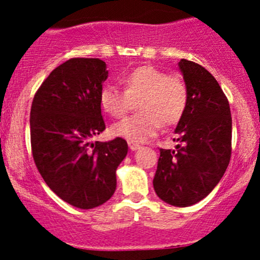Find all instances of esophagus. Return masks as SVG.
Here are the masks:
<instances>
[{
	"label": "esophagus",
	"instance_id": "1",
	"mask_svg": "<svg viewBox=\"0 0 260 260\" xmlns=\"http://www.w3.org/2000/svg\"><path fill=\"white\" fill-rule=\"evenodd\" d=\"M128 146H129V148L132 149V151H136V149L141 148V145H138V143L136 142H128Z\"/></svg>",
	"mask_w": 260,
	"mask_h": 260
}]
</instances>
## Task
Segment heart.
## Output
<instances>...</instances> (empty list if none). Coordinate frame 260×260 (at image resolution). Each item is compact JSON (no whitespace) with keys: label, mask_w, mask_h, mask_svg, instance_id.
I'll return each mask as SVG.
<instances>
[{"label":"heart","mask_w":260,"mask_h":260,"mask_svg":"<svg viewBox=\"0 0 260 260\" xmlns=\"http://www.w3.org/2000/svg\"><path fill=\"white\" fill-rule=\"evenodd\" d=\"M123 90L107 85L101 91V106L114 118L127 114L137 103L138 114L124 118L111 128L112 135L128 142H145L162 124L170 127L182 118L188 103V90L179 75H169L152 65H142L120 79Z\"/></svg>","instance_id":"heart-1"}]
</instances>
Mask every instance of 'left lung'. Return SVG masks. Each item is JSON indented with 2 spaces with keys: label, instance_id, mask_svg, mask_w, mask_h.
Here are the masks:
<instances>
[{
  "label": "left lung",
  "instance_id": "8db88e82",
  "mask_svg": "<svg viewBox=\"0 0 260 260\" xmlns=\"http://www.w3.org/2000/svg\"><path fill=\"white\" fill-rule=\"evenodd\" d=\"M188 103L176 127V151L159 148L153 187L174 206H191L219 183L232 157V114L226 95L201 65L181 59Z\"/></svg>",
  "mask_w": 260,
  "mask_h": 260
}]
</instances>
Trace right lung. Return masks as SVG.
<instances>
[{
    "mask_svg": "<svg viewBox=\"0 0 260 260\" xmlns=\"http://www.w3.org/2000/svg\"><path fill=\"white\" fill-rule=\"evenodd\" d=\"M101 59L73 57L55 68L35 93L30 112L34 162L61 200L93 209L112 198L125 140L90 142L106 129L101 91L108 78Z\"/></svg>",
    "mask_w": 260,
    "mask_h": 260,
    "instance_id": "right-lung-1",
    "label": "right lung"
}]
</instances>
